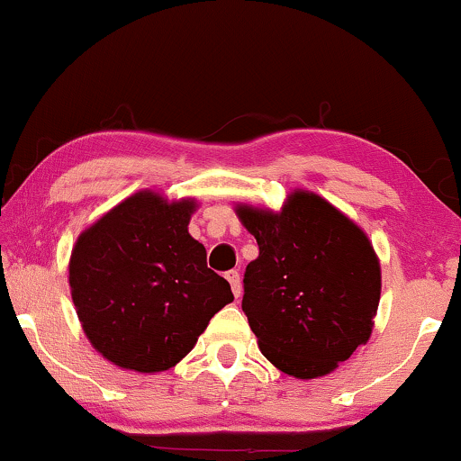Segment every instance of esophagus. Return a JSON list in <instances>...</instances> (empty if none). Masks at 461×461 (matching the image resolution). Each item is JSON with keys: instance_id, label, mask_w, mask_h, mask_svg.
Here are the masks:
<instances>
[{"instance_id": "esophagus-1", "label": "esophagus", "mask_w": 461, "mask_h": 461, "mask_svg": "<svg viewBox=\"0 0 461 461\" xmlns=\"http://www.w3.org/2000/svg\"><path fill=\"white\" fill-rule=\"evenodd\" d=\"M226 279L230 283V289L232 294H235V298H241V276H239L237 270H229V273L224 275Z\"/></svg>"}]
</instances>
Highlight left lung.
Here are the masks:
<instances>
[{"label": "left lung", "mask_w": 461, "mask_h": 461, "mask_svg": "<svg viewBox=\"0 0 461 461\" xmlns=\"http://www.w3.org/2000/svg\"><path fill=\"white\" fill-rule=\"evenodd\" d=\"M260 254L243 276V312L262 355L312 380L350 358L374 330L382 273L367 235L330 201L294 191L281 212L237 205Z\"/></svg>", "instance_id": "obj_1"}]
</instances>
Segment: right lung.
Returning a JSON list of instances; mask_svg holds the SVG:
<instances>
[{
  "mask_svg": "<svg viewBox=\"0 0 461 461\" xmlns=\"http://www.w3.org/2000/svg\"><path fill=\"white\" fill-rule=\"evenodd\" d=\"M194 199L140 191L81 232L68 285L84 333L117 367L157 374L182 361L230 304L224 276L188 235Z\"/></svg>",
  "mask_w": 461,
  "mask_h": 461,
  "instance_id": "right-lung-1",
  "label": "right lung"
}]
</instances>
